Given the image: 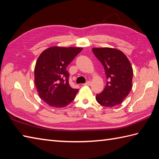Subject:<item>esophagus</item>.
Segmentation results:
<instances>
[{
	"label": "esophagus",
	"mask_w": 159,
	"mask_h": 159,
	"mask_svg": "<svg viewBox=\"0 0 159 159\" xmlns=\"http://www.w3.org/2000/svg\"><path fill=\"white\" fill-rule=\"evenodd\" d=\"M91 85V82L90 81H87L85 83L83 84V85Z\"/></svg>",
	"instance_id": "1"
}]
</instances>
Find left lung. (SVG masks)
I'll use <instances>...</instances> for the list:
<instances>
[{
  "label": "left lung",
  "instance_id": "1",
  "mask_svg": "<svg viewBox=\"0 0 159 159\" xmlns=\"http://www.w3.org/2000/svg\"><path fill=\"white\" fill-rule=\"evenodd\" d=\"M92 51L102 66L107 85L96 99L102 106L113 107L123 102L133 87V70L130 61L121 50L112 48H93Z\"/></svg>",
  "mask_w": 159,
  "mask_h": 159
}]
</instances>
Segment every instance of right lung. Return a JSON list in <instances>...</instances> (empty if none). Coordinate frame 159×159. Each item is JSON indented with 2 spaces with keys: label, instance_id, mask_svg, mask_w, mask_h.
<instances>
[{
  "label": "right lung",
  "instance_id": "add662e5",
  "mask_svg": "<svg viewBox=\"0 0 159 159\" xmlns=\"http://www.w3.org/2000/svg\"><path fill=\"white\" fill-rule=\"evenodd\" d=\"M82 50L52 46L39 56L34 70L35 84L40 98L49 106L62 108L75 98L79 89L70 87L66 67Z\"/></svg>",
  "mask_w": 159,
  "mask_h": 159
}]
</instances>
